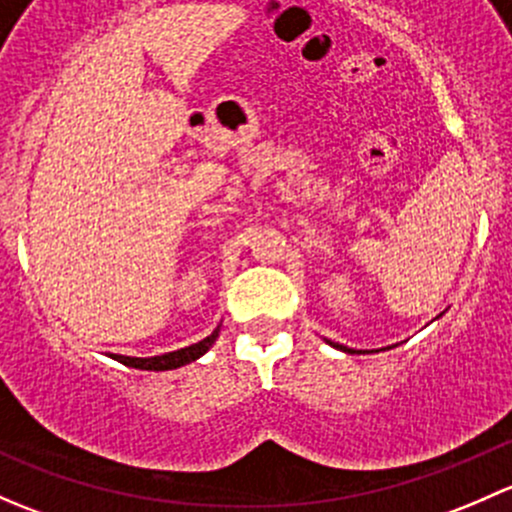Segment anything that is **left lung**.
Here are the masks:
<instances>
[{
  "label": "left lung",
  "mask_w": 512,
  "mask_h": 512,
  "mask_svg": "<svg viewBox=\"0 0 512 512\" xmlns=\"http://www.w3.org/2000/svg\"><path fill=\"white\" fill-rule=\"evenodd\" d=\"M333 347H337V350H342V352H352L350 347H345V345H335V342H333Z\"/></svg>",
  "instance_id": "left-lung-1"
}]
</instances>
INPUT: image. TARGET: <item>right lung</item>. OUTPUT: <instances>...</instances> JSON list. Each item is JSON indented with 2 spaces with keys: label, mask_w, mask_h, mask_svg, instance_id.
<instances>
[{
  "label": "right lung",
  "mask_w": 512,
  "mask_h": 512,
  "mask_svg": "<svg viewBox=\"0 0 512 512\" xmlns=\"http://www.w3.org/2000/svg\"><path fill=\"white\" fill-rule=\"evenodd\" d=\"M219 337V325L212 335L204 337V340L194 342V345L182 347V350L167 352V355H157V357H125V355H110L113 360H118L120 365L125 367H135V370H152V372H165V370H177V367L189 365V362L199 360L209 347L214 345V340Z\"/></svg>",
  "instance_id": "add662e5"
}]
</instances>
